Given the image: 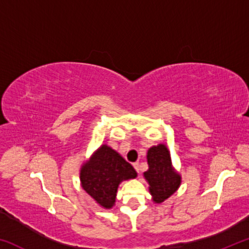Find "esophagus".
<instances>
[{"label":"esophagus","instance_id":"esophagus-1","mask_svg":"<svg viewBox=\"0 0 249 249\" xmlns=\"http://www.w3.org/2000/svg\"><path fill=\"white\" fill-rule=\"evenodd\" d=\"M133 166H134V168H135V170H136L137 172H140V163H138V162H134Z\"/></svg>","mask_w":249,"mask_h":249}]
</instances>
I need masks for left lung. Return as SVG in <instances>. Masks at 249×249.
Masks as SVG:
<instances>
[{
    "instance_id": "8db88e82",
    "label": "left lung",
    "mask_w": 249,
    "mask_h": 249,
    "mask_svg": "<svg viewBox=\"0 0 249 249\" xmlns=\"http://www.w3.org/2000/svg\"><path fill=\"white\" fill-rule=\"evenodd\" d=\"M148 170L145 178L149 183V191L154 201L162 202L169 197L179 188L181 178L171 166V158L165 145L154 146L147 153Z\"/></svg>"
}]
</instances>
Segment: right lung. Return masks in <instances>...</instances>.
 I'll use <instances>...</instances> for the list:
<instances>
[{
    "label": "right lung",
    "instance_id": "1",
    "mask_svg": "<svg viewBox=\"0 0 249 249\" xmlns=\"http://www.w3.org/2000/svg\"><path fill=\"white\" fill-rule=\"evenodd\" d=\"M137 176L133 166L107 145L100 147L89 162L82 167V188L103 208H112L121 181Z\"/></svg>",
    "mask_w": 249,
    "mask_h": 249
}]
</instances>
